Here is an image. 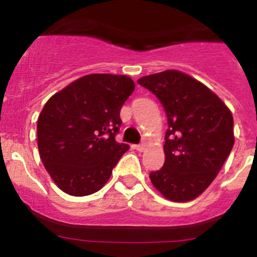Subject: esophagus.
I'll use <instances>...</instances> for the list:
<instances>
[{
    "label": "esophagus",
    "instance_id": "esophagus-1",
    "mask_svg": "<svg viewBox=\"0 0 257 257\" xmlns=\"http://www.w3.org/2000/svg\"><path fill=\"white\" fill-rule=\"evenodd\" d=\"M135 148H136V151H138V152H143L145 149V144H144V143H142V144H138Z\"/></svg>",
    "mask_w": 257,
    "mask_h": 257
}]
</instances>
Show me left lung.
<instances>
[{
	"mask_svg": "<svg viewBox=\"0 0 257 257\" xmlns=\"http://www.w3.org/2000/svg\"><path fill=\"white\" fill-rule=\"evenodd\" d=\"M138 83L160 99L169 124L165 163L149 174L152 184L167 199L192 201L207 189L233 149V115L210 88L179 70Z\"/></svg>",
	"mask_w": 257,
	"mask_h": 257,
	"instance_id": "1",
	"label": "left lung"
}]
</instances>
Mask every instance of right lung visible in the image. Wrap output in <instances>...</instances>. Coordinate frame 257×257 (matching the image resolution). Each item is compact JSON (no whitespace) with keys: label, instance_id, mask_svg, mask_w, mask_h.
Instances as JSON below:
<instances>
[{"label":"right lung","instance_id":"add662e5","mask_svg":"<svg viewBox=\"0 0 257 257\" xmlns=\"http://www.w3.org/2000/svg\"><path fill=\"white\" fill-rule=\"evenodd\" d=\"M135 90L127 76L88 74L55 94L37 122L45 169L63 192L92 194L104 187L128 145L115 142L122 105Z\"/></svg>","mask_w":257,"mask_h":257}]
</instances>
